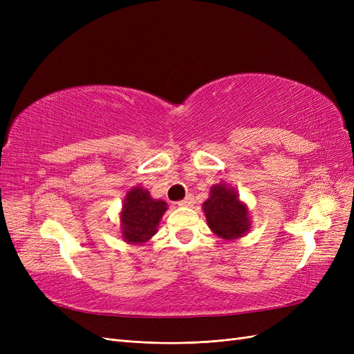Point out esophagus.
Masks as SVG:
<instances>
[{"label":"esophagus","instance_id":"obj_1","mask_svg":"<svg viewBox=\"0 0 354 354\" xmlns=\"http://www.w3.org/2000/svg\"><path fill=\"white\" fill-rule=\"evenodd\" d=\"M194 201H195V198H194V196H192V195H187L185 199L178 201V205H180V207H192V205H194Z\"/></svg>","mask_w":354,"mask_h":354}]
</instances>
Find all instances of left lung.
<instances>
[{
    "instance_id": "obj_1",
    "label": "left lung",
    "mask_w": 354,
    "mask_h": 354,
    "mask_svg": "<svg viewBox=\"0 0 354 354\" xmlns=\"http://www.w3.org/2000/svg\"><path fill=\"white\" fill-rule=\"evenodd\" d=\"M209 229L223 239H236L248 230V209L239 201L236 192L217 185L211 189V196L203 202Z\"/></svg>"
}]
</instances>
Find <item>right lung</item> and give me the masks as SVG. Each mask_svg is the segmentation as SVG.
<instances>
[{"label":"right lung","mask_w":354,"mask_h":354,"mask_svg":"<svg viewBox=\"0 0 354 354\" xmlns=\"http://www.w3.org/2000/svg\"><path fill=\"white\" fill-rule=\"evenodd\" d=\"M167 209L164 201H155L149 192L134 187L128 192L122 207V236L127 242L142 243L156 233V226Z\"/></svg>","instance_id":"1"}]
</instances>
